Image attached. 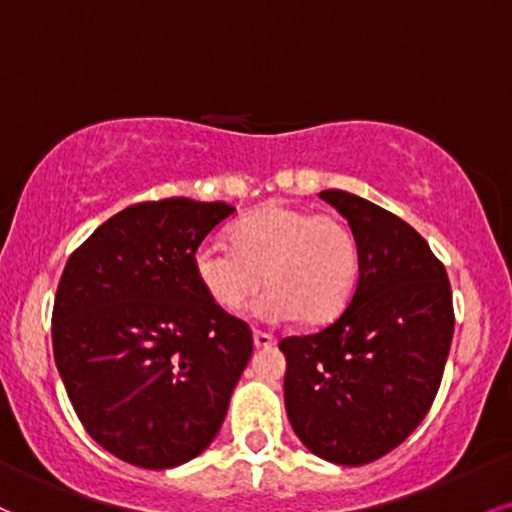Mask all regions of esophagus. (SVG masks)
I'll return each instance as SVG.
<instances>
[{
  "label": "esophagus",
  "mask_w": 512,
  "mask_h": 512,
  "mask_svg": "<svg viewBox=\"0 0 512 512\" xmlns=\"http://www.w3.org/2000/svg\"><path fill=\"white\" fill-rule=\"evenodd\" d=\"M252 341H255V348H272L276 338L272 334H264V331H255V334H252Z\"/></svg>",
  "instance_id": "1"
}]
</instances>
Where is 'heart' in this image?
I'll list each match as a JSON object with an SVG mask.
<instances>
[{"mask_svg": "<svg viewBox=\"0 0 512 512\" xmlns=\"http://www.w3.org/2000/svg\"><path fill=\"white\" fill-rule=\"evenodd\" d=\"M231 240H207L195 252L197 279L221 310H243L267 281L262 317L324 324L355 291L357 240L338 214L269 202L240 221Z\"/></svg>", "mask_w": 512, "mask_h": 512, "instance_id": "heart-1", "label": "heart"}]
</instances>
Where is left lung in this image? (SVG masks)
I'll list each match as a JSON object with an SVG mask.
<instances>
[{"label": "left lung", "instance_id": "8db88e82", "mask_svg": "<svg viewBox=\"0 0 512 512\" xmlns=\"http://www.w3.org/2000/svg\"><path fill=\"white\" fill-rule=\"evenodd\" d=\"M319 197L348 219L360 276L334 322L279 343L283 398L312 453L355 467L391 453L432 408L453 341V295L410 224L346 190Z\"/></svg>", "mask_w": 512, "mask_h": 512}]
</instances>
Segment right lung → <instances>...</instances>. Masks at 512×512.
Wrapping results in <instances>:
<instances>
[{
    "mask_svg": "<svg viewBox=\"0 0 512 512\" xmlns=\"http://www.w3.org/2000/svg\"><path fill=\"white\" fill-rule=\"evenodd\" d=\"M233 212L188 197L138 202L66 262L52 312L54 362L85 432L123 463L169 470L221 429L252 331L212 303L195 252Z\"/></svg>",
    "mask_w": 512,
    "mask_h": 512,
    "instance_id": "1",
    "label": "right lung"
}]
</instances>
